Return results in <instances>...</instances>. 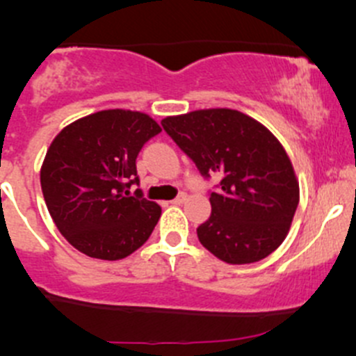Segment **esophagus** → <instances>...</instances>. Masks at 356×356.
Instances as JSON below:
<instances>
[{
	"label": "esophagus",
	"instance_id": "34e87169",
	"mask_svg": "<svg viewBox=\"0 0 356 356\" xmlns=\"http://www.w3.org/2000/svg\"><path fill=\"white\" fill-rule=\"evenodd\" d=\"M186 198H188V196H186L184 193H181V195H179L175 200H172L170 203H172V204H182V203H184V201H186Z\"/></svg>",
	"mask_w": 356,
	"mask_h": 356
}]
</instances>
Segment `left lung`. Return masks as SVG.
I'll list each match as a JSON object with an SVG mask.
<instances>
[{
  "label": "left lung",
  "mask_w": 356,
  "mask_h": 356,
  "mask_svg": "<svg viewBox=\"0 0 356 356\" xmlns=\"http://www.w3.org/2000/svg\"><path fill=\"white\" fill-rule=\"evenodd\" d=\"M161 125L201 175H222L220 189L210 195V218L196 229L201 245L232 265L260 261L277 250L300 201L293 163L279 139L231 108L174 115Z\"/></svg>",
  "instance_id": "left-lung-1"
}]
</instances>
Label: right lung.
<instances>
[{"label":"right lung","instance_id":"add662e5","mask_svg":"<svg viewBox=\"0 0 356 356\" xmlns=\"http://www.w3.org/2000/svg\"><path fill=\"white\" fill-rule=\"evenodd\" d=\"M161 132L149 115L102 110L56 134L41 167V189L53 222L75 250L122 260L148 241L160 204L129 188L138 184L136 158Z\"/></svg>","mask_w":356,"mask_h":356}]
</instances>
